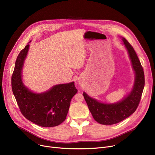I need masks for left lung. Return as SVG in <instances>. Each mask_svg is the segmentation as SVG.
I'll use <instances>...</instances> for the list:
<instances>
[{
  "instance_id": "left-lung-1",
  "label": "left lung",
  "mask_w": 155,
  "mask_h": 155,
  "mask_svg": "<svg viewBox=\"0 0 155 155\" xmlns=\"http://www.w3.org/2000/svg\"><path fill=\"white\" fill-rule=\"evenodd\" d=\"M135 78L133 88L123 99L115 103H104L89 96L85 92L83 95L94 119L101 124L112 125L124 120L135 112L141 100L144 87V75L140 61L133 46L123 37Z\"/></svg>"
}]
</instances>
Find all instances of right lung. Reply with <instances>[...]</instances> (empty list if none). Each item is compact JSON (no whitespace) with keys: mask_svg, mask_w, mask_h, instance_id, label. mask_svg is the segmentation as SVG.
Returning a JSON list of instances; mask_svg holds the SVG:
<instances>
[{"mask_svg":"<svg viewBox=\"0 0 155 155\" xmlns=\"http://www.w3.org/2000/svg\"><path fill=\"white\" fill-rule=\"evenodd\" d=\"M29 48L28 44L15 61L12 76L15 100L22 115L32 123L45 127L58 126L66 119L71 100L78 91L74 82L55 85L41 93L30 90L22 80V70Z\"/></svg>","mask_w":155,"mask_h":155,"instance_id":"add662e5","label":"right lung"}]
</instances>
